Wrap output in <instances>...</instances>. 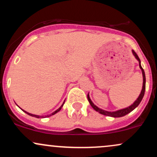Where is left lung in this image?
Returning <instances> with one entry per match:
<instances>
[{
	"label": "left lung",
	"instance_id": "left-lung-1",
	"mask_svg": "<svg viewBox=\"0 0 157 157\" xmlns=\"http://www.w3.org/2000/svg\"><path fill=\"white\" fill-rule=\"evenodd\" d=\"M132 53L135 57V58H136V60H138L139 66H140V69H141V71H142V78H143L142 89L141 92H140V95H139V97H137V99L135 100V101L134 102V103L131 104V105H129L128 107L125 108V109H122L117 110V111H105V110H103L102 109H100V108L97 107L96 105H94V102L91 101V98H90V97H89V94H88V97H88V100H89L90 105H91V107H92L93 109L95 110V111H97V112L101 113V114L105 115V116L111 117H121L125 116V115L128 114V113L131 112V111H132L133 110H134L135 109H136V108L139 105H140V102H141L142 98H143V97H144V94H145V71H144L143 68H142L141 61H140V59L139 58L138 55H136V52H135L134 50H132Z\"/></svg>",
	"mask_w": 157,
	"mask_h": 157
}]
</instances>
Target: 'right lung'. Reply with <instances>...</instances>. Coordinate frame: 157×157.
I'll return each instance as SVG.
<instances>
[{
	"instance_id": "right-lung-1",
	"label": "right lung",
	"mask_w": 157,
	"mask_h": 157,
	"mask_svg": "<svg viewBox=\"0 0 157 157\" xmlns=\"http://www.w3.org/2000/svg\"><path fill=\"white\" fill-rule=\"evenodd\" d=\"M64 103H65V101L63 102V103L62 104V105L60 106V108H59L58 109H57L55 111H54L53 113H50V114H48V115H46V116H39V115H36V114H32V113H29V112H27V111H24V110H23V111H24L25 113H27V114H29V116H32V117H36V118H40V117H42V118H46V117H50V116H52V115H54V114H55V113H57V112H58V111H60V109H62V107L63 106V105H64ZM20 108V107H19ZM20 109H21V108H20Z\"/></svg>"
}]
</instances>
